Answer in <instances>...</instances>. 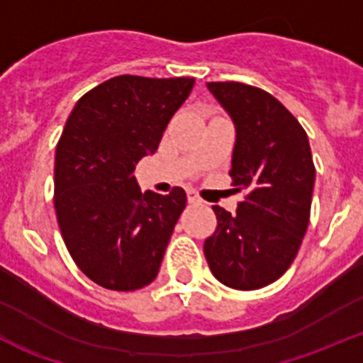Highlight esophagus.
<instances>
[{"label":"esophagus","instance_id":"1","mask_svg":"<svg viewBox=\"0 0 363 363\" xmlns=\"http://www.w3.org/2000/svg\"><path fill=\"white\" fill-rule=\"evenodd\" d=\"M188 202L189 204H199V202H201V197L195 194L194 189H188Z\"/></svg>","mask_w":363,"mask_h":363}]
</instances>
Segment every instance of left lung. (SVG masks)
Instances as JSON below:
<instances>
[{
    "label": "left lung",
    "mask_w": 363,
    "mask_h": 363,
    "mask_svg": "<svg viewBox=\"0 0 363 363\" xmlns=\"http://www.w3.org/2000/svg\"><path fill=\"white\" fill-rule=\"evenodd\" d=\"M235 125L230 175L246 191L237 213L213 206L217 230L206 238L211 273L251 291L279 280L306 235L315 188L308 133L279 99L244 83H206Z\"/></svg>",
    "instance_id": "obj_1"
}]
</instances>
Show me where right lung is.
Returning <instances> with one entry per match:
<instances>
[{
  "instance_id": "add662e5",
  "label": "right lung",
  "mask_w": 363,
  "mask_h": 363,
  "mask_svg": "<svg viewBox=\"0 0 363 363\" xmlns=\"http://www.w3.org/2000/svg\"><path fill=\"white\" fill-rule=\"evenodd\" d=\"M194 84L112 77L84 94L65 125L54 164L57 224L77 267L106 289L135 291L157 277L186 194H143L133 169L157 152Z\"/></svg>"
}]
</instances>
